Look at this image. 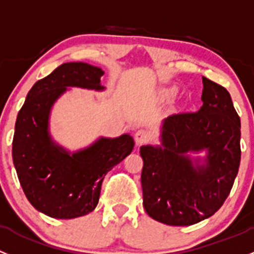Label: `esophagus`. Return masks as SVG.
Segmentation results:
<instances>
[{"instance_id": "obj_1", "label": "esophagus", "mask_w": 254, "mask_h": 254, "mask_svg": "<svg viewBox=\"0 0 254 254\" xmlns=\"http://www.w3.org/2000/svg\"><path fill=\"white\" fill-rule=\"evenodd\" d=\"M151 140V134L147 131V130H138V131H136L135 134V141L136 143H137V146H141L143 145V143L148 142V141Z\"/></svg>"}]
</instances>
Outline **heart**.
Returning <instances> with one entry per match:
<instances>
[{
    "label": "heart",
    "mask_w": 254,
    "mask_h": 254,
    "mask_svg": "<svg viewBox=\"0 0 254 254\" xmlns=\"http://www.w3.org/2000/svg\"><path fill=\"white\" fill-rule=\"evenodd\" d=\"M174 92H175V90H167V91H165L164 93L167 96H173V95H174Z\"/></svg>",
    "instance_id": "1"
}]
</instances>
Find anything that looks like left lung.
Masks as SVG:
<instances>
[{"label":"left lung","instance_id":"8db88e82","mask_svg":"<svg viewBox=\"0 0 254 254\" xmlns=\"http://www.w3.org/2000/svg\"><path fill=\"white\" fill-rule=\"evenodd\" d=\"M202 82L201 108L165 118L161 145L140 147L143 208L167 225L189 226L212 217L239 173L241 123L230 93L204 76ZM203 151L204 157L198 156Z\"/></svg>","mask_w":254,"mask_h":254}]
</instances>
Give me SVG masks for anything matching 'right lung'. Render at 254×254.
Segmentation results:
<instances>
[{
    "instance_id": "obj_1",
    "label": "right lung",
    "mask_w": 254,
    "mask_h": 254,
    "mask_svg": "<svg viewBox=\"0 0 254 254\" xmlns=\"http://www.w3.org/2000/svg\"><path fill=\"white\" fill-rule=\"evenodd\" d=\"M105 71L82 62L63 63L28 92L18 113L12 157L28 201L56 219H73L96 208L105 175L134 149L130 134L98 137L87 147L70 152L53 140L50 117L69 87L105 91Z\"/></svg>"
}]
</instances>
